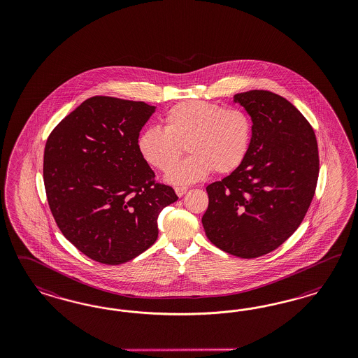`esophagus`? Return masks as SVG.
Segmentation results:
<instances>
[{
    "label": "esophagus",
    "instance_id": "obj_1",
    "mask_svg": "<svg viewBox=\"0 0 358 358\" xmlns=\"http://www.w3.org/2000/svg\"><path fill=\"white\" fill-rule=\"evenodd\" d=\"M174 190H176V194L178 195V196H182L189 190V187H186V186H177Z\"/></svg>",
    "mask_w": 358,
    "mask_h": 358
}]
</instances>
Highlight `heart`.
Masks as SVG:
<instances>
[{"instance_id": "heart-1", "label": "heart", "mask_w": 358, "mask_h": 358, "mask_svg": "<svg viewBox=\"0 0 358 358\" xmlns=\"http://www.w3.org/2000/svg\"><path fill=\"white\" fill-rule=\"evenodd\" d=\"M163 130L141 131L136 147L141 159L152 168L168 172L184 151L192 155L173 168L166 180L173 185L192 184L211 173L236 171L250 150L253 122L243 108L206 102L184 101L164 114Z\"/></svg>"}]
</instances>
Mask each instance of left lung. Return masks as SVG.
<instances>
[{
  "label": "left lung",
  "instance_id": "obj_1",
  "mask_svg": "<svg viewBox=\"0 0 358 358\" xmlns=\"http://www.w3.org/2000/svg\"><path fill=\"white\" fill-rule=\"evenodd\" d=\"M253 122L245 162L206 187L208 240L241 259L277 250L301 226L314 198L319 151L314 129L286 98L268 90L235 96Z\"/></svg>",
  "mask_w": 358,
  "mask_h": 358
}]
</instances>
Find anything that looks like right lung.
Here are the masks:
<instances>
[{"instance_id": "1", "label": "right lung", "mask_w": 358, "mask_h": 358, "mask_svg": "<svg viewBox=\"0 0 358 358\" xmlns=\"http://www.w3.org/2000/svg\"><path fill=\"white\" fill-rule=\"evenodd\" d=\"M155 106L87 98L51 131L44 147L48 206L65 238L92 260L120 265L156 241L157 217L178 199L156 182L136 141Z\"/></svg>"}]
</instances>
